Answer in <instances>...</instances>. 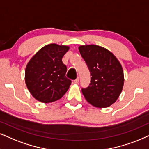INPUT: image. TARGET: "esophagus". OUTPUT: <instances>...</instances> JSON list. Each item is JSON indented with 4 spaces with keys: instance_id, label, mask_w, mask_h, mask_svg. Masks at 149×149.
I'll return each mask as SVG.
<instances>
[{
    "instance_id": "obj_1",
    "label": "esophagus",
    "mask_w": 149,
    "mask_h": 149,
    "mask_svg": "<svg viewBox=\"0 0 149 149\" xmlns=\"http://www.w3.org/2000/svg\"><path fill=\"white\" fill-rule=\"evenodd\" d=\"M73 82H74L75 84H78L79 82V78H77V79H76V80L73 81Z\"/></svg>"
}]
</instances>
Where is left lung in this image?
Segmentation results:
<instances>
[{
    "label": "left lung",
    "mask_w": 149,
    "mask_h": 149,
    "mask_svg": "<svg viewBox=\"0 0 149 149\" xmlns=\"http://www.w3.org/2000/svg\"><path fill=\"white\" fill-rule=\"evenodd\" d=\"M90 72L91 83L82 88L84 98L97 108H106L116 102L125 82L123 69L118 58L106 48L96 45L79 46Z\"/></svg>",
    "instance_id": "8db88e82"
}]
</instances>
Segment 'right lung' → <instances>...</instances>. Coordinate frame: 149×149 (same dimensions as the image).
<instances>
[{"instance_id": "obj_1", "label": "right lung", "mask_w": 149, "mask_h": 149, "mask_svg": "<svg viewBox=\"0 0 149 149\" xmlns=\"http://www.w3.org/2000/svg\"><path fill=\"white\" fill-rule=\"evenodd\" d=\"M67 45H47L38 51L28 62L24 80L31 95L42 103L58 100L71 84L65 76L67 67L62 58L68 52Z\"/></svg>"}]
</instances>
